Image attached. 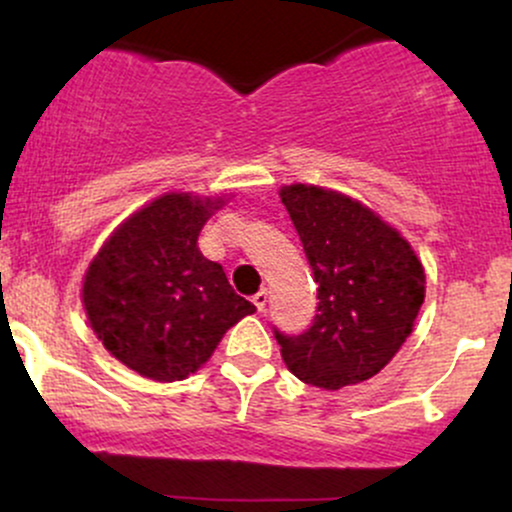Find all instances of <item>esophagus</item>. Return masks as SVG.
Wrapping results in <instances>:
<instances>
[{"mask_svg":"<svg viewBox=\"0 0 512 512\" xmlns=\"http://www.w3.org/2000/svg\"><path fill=\"white\" fill-rule=\"evenodd\" d=\"M267 298H269V293H267V289H262V291H257L255 296H252V303H255V308L260 310V313H264V308H267Z\"/></svg>","mask_w":512,"mask_h":512,"instance_id":"1","label":"esophagus"}]
</instances>
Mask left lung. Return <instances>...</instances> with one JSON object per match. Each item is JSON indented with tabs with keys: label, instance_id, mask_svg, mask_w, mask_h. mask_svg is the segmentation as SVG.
I'll use <instances>...</instances> for the list:
<instances>
[{
	"label": "left lung",
	"instance_id": "8db88e82",
	"mask_svg": "<svg viewBox=\"0 0 512 512\" xmlns=\"http://www.w3.org/2000/svg\"><path fill=\"white\" fill-rule=\"evenodd\" d=\"M317 284V315L298 337L274 332L303 383L342 390L380 373L407 342L426 296L411 245L358 199L317 185L281 187Z\"/></svg>",
	"mask_w": 512,
	"mask_h": 512
}]
</instances>
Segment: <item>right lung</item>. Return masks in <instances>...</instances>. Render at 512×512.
<instances>
[{
  "label": "right lung",
  "mask_w": 512,
  "mask_h": 512,
  "mask_svg": "<svg viewBox=\"0 0 512 512\" xmlns=\"http://www.w3.org/2000/svg\"><path fill=\"white\" fill-rule=\"evenodd\" d=\"M223 197L166 192L134 211L103 243L81 301L110 356L156 383L185 380L255 305L197 248Z\"/></svg>",
  "instance_id": "1"
}]
</instances>
